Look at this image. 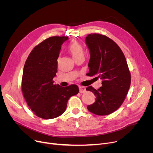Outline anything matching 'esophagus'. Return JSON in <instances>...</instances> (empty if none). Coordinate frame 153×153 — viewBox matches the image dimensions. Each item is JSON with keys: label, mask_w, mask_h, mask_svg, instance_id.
Here are the masks:
<instances>
[{"label": "esophagus", "mask_w": 153, "mask_h": 153, "mask_svg": "<svg viewBox=\"0 0 153 153\" xmlns=\"http://www.w3.org/2000/svg\"><path fill=\"white\" fill-rule=\"evenodd\" d=\"M79 92L81 93H84L86 91V88L84 86H79Z\"/></svg>", "instance_id": "obj_1"}]
</instances>
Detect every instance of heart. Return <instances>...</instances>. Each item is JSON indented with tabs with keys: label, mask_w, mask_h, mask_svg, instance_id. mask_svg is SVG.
Listing matches in <instances>:
<instances>
[{
	"label": "heart",
	"mask_w": 153,
	"mask_h": 153,
	"mask_svg": "<svg viewBox=\"0 0 153 153\" xmlns=\"http://www.w3.org/2000/svg\"><path fill=\"white\" fill-rule=\"evenodd\" d=\"M68 51L72 54L74 59L81 56H83L84 54L83 47L79 43L75 41L71 42V43L69 45Z\"/></svg>",
	"instance_id": "obj_1"
}]
</instances>
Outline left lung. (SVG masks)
<instances>
[{"instance_id": "8db88e82", "label": "left lung", "mask_w": 153, "mask_h": 153, "mask_svg": "<svg viewBox=\"0 0 153 153\" xmlns=\"http://www.w3.org/2000/svg\"><path fill=\"white\" fill-rule=\"evenodd\" d=\"M85 42L90 53L87 75L102 80L98 90L92 86L86 88L96 97L87 108L97 115H108L118 109L125 100L131 86V74L122 50L111 39L91 33Z\"/></svg>"}]
</instances>
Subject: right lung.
I'll use <instances>...</instances> for the list:
<instances>
[{
    "mask_svg": "<svg viewBox=\"0 0 153 153\" xmlns=\"http://www.w3.org/2000/svg\"><path fill=\"white\" fill-rule=\"evenodd\" d=\"M67 37H51L37 45L29 54L23 69L22 91L30 108L45 120L61 116L69 98L79 92L78 86L54 85L57 58Z\"/></svg>",
    "mask_w": 153,
    "mask_h": 153,
    "instance_id": "add662e5",
    "label": "right lung"
}]
</instances>
